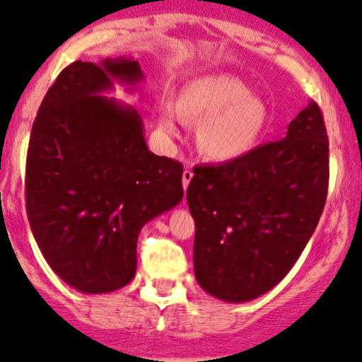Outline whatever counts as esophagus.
<instances>
[{
    "label": "esophagus",
    "instance_id": "34e87169",
    "mask_svg": "<svg viewBox=\"0 0 362 362\" xmlns=\"http://www.w3.org/2000/svg\"><path fill=\"white\" fill-rule=\"evenodd\" d=\"M192 177H194L192 170H184V173H182V184H184L185 190H187V187H189L190 180H192Z\"/></svg>",
    "mask_w": 362,
    "mask_h": 362
}]
</instances>
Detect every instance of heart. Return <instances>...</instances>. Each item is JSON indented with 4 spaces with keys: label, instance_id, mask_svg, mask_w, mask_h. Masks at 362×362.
I'll return each mask as SVG.
<instances>
[{
    "label": "heart",
    "instance_id": "b5f03b06",
    "mask_svg": "<svg viewBox=\"0 0 362 362\" xmlns=\"http://www.w3.org/2000/svg\"><path fill=\"white\" fill-rule=\"evenodd\" d=\"M201 124L197 144L202 155L214 161H233L259 144L269 122L260 98L238 78L209 74L182 88L178 102L160 107V126L165 134H180L182 122Z\"/></svg>",
    "mask_w": 362,
    "mask_h": 362
}]
</instances>
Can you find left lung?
I'll list each match as a JSON object with an SVG mask.
<instances>
[{
	"instance_id": "obj_1",
	"label": "left lung",
	"mask_w": 362,
	"mask_h": 362,
	"mask_svg": "<svg viewBox=\"0 0 362 362\" xmlns=\"http://www.w3.org/2000/svg\"><path fill=\"white\" fill-rule=\"evenodd\" d=\"M328 190V138L310 102L286 138L238 160L195 167L187 204L195 223L199 286L228 303L279 284L317 228Z\"/></svg>"
}]
</instances>
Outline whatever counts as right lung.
I'll return each mask as SVG.
<instances>
[{"label": "right lung", "mask_w": 362, "mask_h": 362, "mask_svg": "<svg viewBox=\"0 0 362 362\" xmlns=\"http://www.w3.org/2000/svg\"><path fill=\"white\" fill-rule=\"evenodd\" d=\"M143 80L132 57L74 61L47 90L32 126L28 223L52 271L81 293L129 284L141 228L184 197V167L149 151L134 107L102 95L114 81Z\"/></svg>", "instance_id": "1"}]
</instances>
